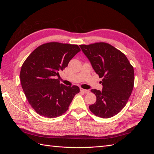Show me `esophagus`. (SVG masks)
<instances>
[{
  "label": "esophagus",
  "mask_w": 154,
  "mask_h": 154,
  "mask_svg": "<svg viewBox=\"0 0 154 154\" xmlns=\"http://www.w3.org/2000/svg\"><path fill=\"white\" fill-rule=\"evenodd\" d=\"M80 91H81V92H84V93H85V94H88V93L90 92V91H88V90L83 89V88H80Z\"/></svg>",
  "instance_id": "1"
}]
</instances>
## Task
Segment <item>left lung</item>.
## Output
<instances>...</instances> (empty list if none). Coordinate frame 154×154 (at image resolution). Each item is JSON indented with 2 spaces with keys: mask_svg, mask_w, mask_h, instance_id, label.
Segmentation results:
<instances>
[{
  "mask_svg": "<svg viewBox=\"0 0 154 154\" xmlns=\"http://www.w3.org/2000/svg\"><path fill=\"white\" fill-rule=\"evenodd\" d=\"M80 47L96 73L103 78L102 91H91L96 95V102L89 106V109L102 118L113 117L124 108L131 95L134 68L122 52L109 44L100 42Z\"/></svg>",
  "mask_w": 154,
  "mask_h": 154,
  "instance_id": "1",
  "label": "left lung"
}]
</instances>
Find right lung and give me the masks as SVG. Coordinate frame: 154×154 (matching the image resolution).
<instances>
[{
	"instance_id": "add662e5",
	"label": "right lung",
	"mask_w": 154,
	"mask_h": 154,
	"mask_svg": "<svg viewBox=\"0 0 154 154\" xmlns=\"http://www.w3.org/2000/svg\"><path fill=\"white\" fill-rule=\"evenodd\" d=\"M80 51L78 45L49 42L35 49L23 63L20 74L22 89L40 116L53 118L62 115L80 92L78 86H66L56 79Z\"/></svg>"
}]
</instances>
